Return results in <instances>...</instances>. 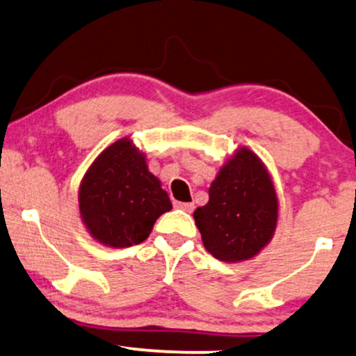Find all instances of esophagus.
Segmentation results:
<instances>
[{"mask_svg": "<svg viewBox=\"0 0 356 356\" xmlns=\"http://www.w3.org/2000/svg\"><path fill=\"white\" fill-rule=\"evenodd\" d=\"M175 207L182 209L184 211H188V213L193 210V204H191V202H175Z\"/></svg>", "mask_w": 356, "mask_h": 356, "instance_id": "34e87169", "label": "esophagus"}]
</instances>
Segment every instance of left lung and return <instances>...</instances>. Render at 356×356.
Returning <instances> with one entry per match:
<instances>
[{"label":"left lung","instance_id":"1","mask_svg":"<svg viewBox=\"0 0 356 356\" xmlns=\"http://www.w3.org/2000/svg\"><path fill=\"white\" fill-rule=\"evenodd\" d=\"M205 250L220 261L253 258L271 240L277 197L259 157L246 147L223 165L209 188V204L193 211Z\"/></svg>","mask_w":356,"mask_h":356}]
</instances>
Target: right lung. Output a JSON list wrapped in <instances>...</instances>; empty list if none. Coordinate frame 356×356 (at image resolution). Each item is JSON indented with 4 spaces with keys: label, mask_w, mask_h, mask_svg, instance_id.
Segmentation results:
<instances>
[{
    "label": "right lung",
    "mask_w": 356,
    "mask_h": 356,
    "mask_svg": "<svg viewBox=\"0 0 356 356\" xmlns=\"http://www.w3.org/2000/svg\"><path fill=\"white\" fill-rule=\"evenodd\" d=\"M79 205L92 236L115 248L145 241L156 220L172 209L168 192L129 139L108 146L90 165Z\"/></svg>",
    "instance_id": "right-lung-1"
}]
</instances>
